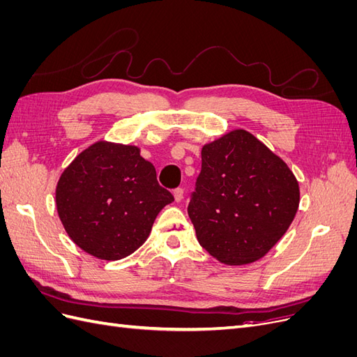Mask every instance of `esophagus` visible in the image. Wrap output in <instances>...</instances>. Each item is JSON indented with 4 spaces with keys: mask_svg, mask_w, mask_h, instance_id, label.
<instances>
[{
    "mask_svg": "<svg viewBox=\"0 0 357 357\" xmlns=\"http://www.w3.org/2000/svg\"><path fill=\"white\" fill-rule=\"evenodd\" d=\"M172 195H174L176 202H180V201L183 199V189H181V188L174 189V192H172Z\"/></svg>",
    "mask_w": 357,
    "mask_h": 357,
    "instance_id": "obj_1",
    "label": "esophagus"
}]
</instances>
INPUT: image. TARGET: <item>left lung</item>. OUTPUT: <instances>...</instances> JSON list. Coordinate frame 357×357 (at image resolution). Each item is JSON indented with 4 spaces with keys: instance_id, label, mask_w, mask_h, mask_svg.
<instances>
[{
    "instance_id": "left-lung-1",
    "label": "left lung",
    "mask_w": 357,
    "mask_h": 357,
    "mask_svg": "<svg viewBox=\"0 0 357 357\" xmlns=\"http://www.w3.org/2000/svg\"><path fill=\"white\" fill-rule=\"evenodd\" d=\"M188 214L199 244L226 265L250 264L282 238L299 205L284 162L244 129L205 144Z\"/></svg>"
}]
</instances>
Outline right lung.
Segmentation results:
<instances>
[{"label":"right lung","mask_w":357,"mask_h":357,"mask_svg":"<svg viewBox=\"0 0 357 357\" xmlns=\"http://www.w3.org/2000/svg\"><path fill=\"white\" fill-rule=\"evenodd\" d=\"M172 201L138 147L105 142L83 150L56 186L58 214L70 238L105 261L135 252Z\"/></svg>","instance_id":"right-lung-1"}]
</instances>
